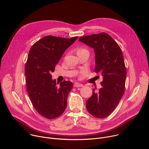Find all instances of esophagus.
I'll return each mask as SVG.
<instances>
[{
	"label": "esophagus",
	"mask_w": 149,
	"mask_h": 149,
	"mask_svg": "<svg viewBox=\"0 0 149 149\" xmlns=\"http://www.w3.org/2000/svg\"><path fill=\"white\" fill-rule=\"evenodd\" d=\"M84 85L81 84V83H78V82H75L74 85V87H83Z\"/></svg>",
	"instance_id": "1"
}]
</instances>
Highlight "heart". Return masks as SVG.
I'll use <instances>...</instances> for the list:
<instances>
[{
    "mask_svg": "<svg viewBox=\"0 0 149 149\" xmlns=\"http://www.w3.org/2000/svg\"><path fill=\"white\" fill-rule=\"evenodd\" d=\"M85 51H88L86 49H85L84 48H82V47H79L78 49H77V54H79V53H82V52H84Z\"/></svg>",
    "mask_w": 149,
    "mask_h": 149,
    "instance_id": "1",
    "label": "heart"
}]
</instances>
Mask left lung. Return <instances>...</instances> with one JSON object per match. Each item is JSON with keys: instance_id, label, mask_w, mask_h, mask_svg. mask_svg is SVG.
<instances>
[{"instance_id": "left-lung-1", "label": "left lung", "mask_w": 149, "mask_h": 149, "mask_svg": "<svg viewBox=\"0 0 149 149\" xmlns=\"http://www.w3.org/2000/svg\"><path fill=\"white\" fill-rule=\"evenodd\" d=\"M78 40L94 48V71L103 78L102 87L97 91L94 88L92 96L87 101V109L95 118H105L116 109L124 93L127 72L123 52L107 33L82 36Z\"/></svg>"}]
</instances>
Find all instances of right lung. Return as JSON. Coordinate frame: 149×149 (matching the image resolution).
Listing matches in <instances>:
<instances>
[{"label":"right lung","mask_w":149,"mask_h":149,"mask_svg":"<svg viewBox=\"0 0 149 149\" xmlns=\"http://www.w3.org/2000/svg\"><path fill=\"white\" fill-rule=\"evenodd\" d=\"M77 38L47 36L35 42L29 51L25 68L26 89L33 107L46 118L60 116L67 107L72 83L63 81L58 87L59 82L52 79L51 73L62 54Z\"/></svg>","instance_id":"obj_1"}]
</instances>
